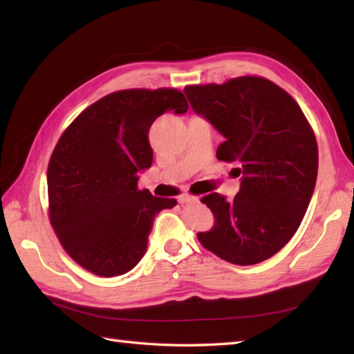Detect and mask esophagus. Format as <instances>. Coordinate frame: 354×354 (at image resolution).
Wrapping results in <instances>:
<instances>
[{"instance_id":"34e87169","label":"esophagus","mask_w":354,"mask_h":354,"mask_svg":"<svg viewBox=\"0 0 354 354\" xmlns=\"http://www.w3.org/2000/svg\"><path fill=\"white\" fill-rule=\"evenodd\" d=\"M178 201L181 202V204H190V202H196L198 198L193 196V194H181V196L178 198Z\"/></svg>"}]
</instances>
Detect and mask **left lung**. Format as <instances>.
Masks as SVG:
<instances>
[{"mask_svg":"<svg viewBox=\"0 0 354 354\" xmlns=\"http://www.w3.org/2000/svg\"><path fill=\"white\" fill-rule=\"evenodd\" d=\"M184 91L194 112L225 137L217 160L236 164L242 175L232 201L219 193L201 199L214 225L198 232L199 243L232 265L272 257L297 232L317 184L310 123L289 93L260 76L187 85Z\"/></svg>","mask_w":354,"mask_h":354,"instance_id":"1","label":"left lung"}]
</instances>
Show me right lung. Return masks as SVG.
Segmentation results:
<instances>
[{
	"mask_svg": "<svg viewBox=\"0 0 354 354\" xmlns=\"http://www.w3.org/2000/svg\"><path fill=\"white\" fill-rule=\"evenodd\" d=\"M189 109L176 88L111 93L73 120L53 150L48 217L65 252L100 277L126 274L141 260L155 214L176 205L138 189L153 152L149 129L164 112Z\"/></svg>",
	"mask_w": 354,
	"mask_h": 354,
	"instance_id": "obj_1",
	"label": "right lung"
}]
</instances>
